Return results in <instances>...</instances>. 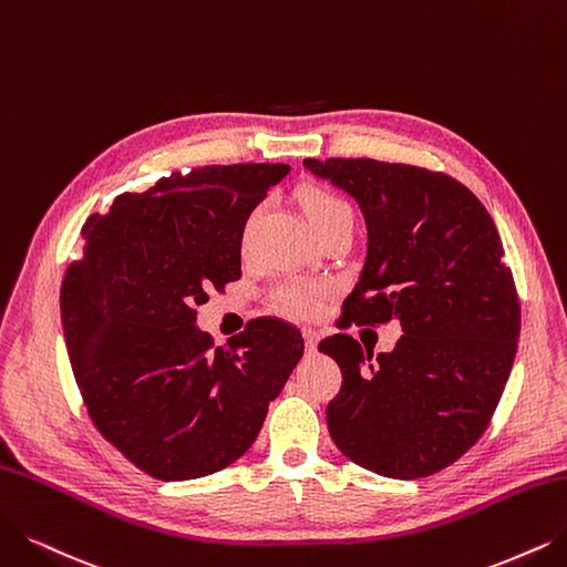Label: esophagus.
Instances as JSON below:
<instances>
[{"label":"esophagus","mask_w":567,"mask_h":567,"mask_svg":"<svg viewBox=\"0 0 567 567\" xmlns=\"http://www.w3.org/2000/svg\"><path fill=\"white\" fill-rule=\"evenodd\" d=\"M302 334H305L307 353H313V351H316V344H319V332L311 330V328H305V330H302Z\"/></svg>","instance_id":"obj_1"}]
</instances>
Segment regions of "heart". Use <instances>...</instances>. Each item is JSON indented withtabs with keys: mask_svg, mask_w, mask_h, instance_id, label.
<instances>
[{
	"mask_svg": "<svg viewBox=\"0 0 567 567\" xmlns=\"http://www.w3.org/2000/svg\"><path fill=\"white\" fill-rule=\"evenodd\" d=\"M300 202H302V212L316 233H321L323 228H328V225L337 220H353V212L347 202L326 188H307L300 195ZM260 214H262V207H256L251 214H248L244 223V233H241L244 244L248 241V237H251V230L256 220L260 218ZM326 292L328 290L321 284H313L307 279H288L271 290V305H275L281 313L296 316V319H309V316L321 311Z\"/></svg>",
	"mask_w": 567,
	"mask_h": 567,
	"instance_id": "1",
	"label": "heart"
}]
</instances>
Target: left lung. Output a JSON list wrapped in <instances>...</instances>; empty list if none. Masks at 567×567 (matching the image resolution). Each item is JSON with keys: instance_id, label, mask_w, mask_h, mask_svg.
<instances>
[{"instance_id": "8db88e82", "label": "left lung", "mask_w": 567, "mask_h": 567, "mask_svg": "<svg viewBox=\"0 0 567 567\" xmlns=\"http://www.w3.org/2000/svg\"><path fill=\"white\" fill-rule=\"evenodd\" d=\"M302 165L365 218L368 254L339 328L398 321L404 332L374 362L349 334L319 344L344 379L326 410L330 437L381 477H427L482 437L512 372L520 311L501 235L446 174L370 157Z\"/></svg>"}]
</instances>
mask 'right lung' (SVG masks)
<instances>
[{
  "label": "right lung",
  "instance_id": "right-lung-1",
  "mask_svg": "<svg viewBox=\"0 0 567 567\" xmlns=\"http://www.w3.org/2000/svg\"><path fill=\"white\" fill-rule=\"evenodd\" d=\"M288 172H172L83 225L60 288L66 353L100 433L155 480L207 477L244 456L305 353L300 330L277 319L212 349L195 313L241 277L244 223Z\"/></svg>",
  "mask_w": 567,
  "mask_h": 567
}]
</instances>
